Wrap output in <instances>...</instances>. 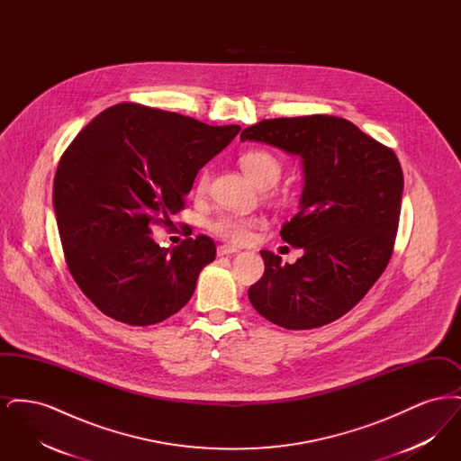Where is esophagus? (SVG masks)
<instances>
[{"mask_svg": "<svg viewBox=\"0 0 461 461\" xmlns=\"http://www.w3.org/2000/svg\"><path fill=\"white\" fill-rule=\"evenodd\" d=\"M239 249L233 247V245H220L218 247V256H231V254H237Z\"/></svg>", "mask_w": 461, "mask_h": 461, "instance_id": "34e87169", "label": "esophagus"}]
</instances>
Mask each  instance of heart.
Segmentation results:
<instances>
[{"label":"heart","instance_id":"heart-1","mask_svg":"<svg viewBox=\"0 0 461 461\" xmlns=\"http://www.w3.org/2000/svg\"><path fill=\"white\" fill-rule=\"evenodd\" d=\"M241 169L245 175L252 179V183L259 188H271L280 181L284 175V162L278 155L269 150H249L240 157ZM211 185V173L209 169H203L197 181L198 194H203L209 190ZM273 200L285 202L288 195L282 190H269L267 194ZM263 224V218L259 216H243L235 212H218L211 220L207 221V228L222 240L233 241V243H243L249 240L252 235V230L259 228Z\"/></svg>","mask_w":461,"mask_h":461}]
</instances>
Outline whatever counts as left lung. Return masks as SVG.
Instances as JSON below:
<instances>
[{
  "instance_id": "left-lung-1",
  "label": "left lung",
  "mask_w": 461,
  "mask_h": 461,
  "mask_svg": "<svg viewBox=\"0 0 461 461\" xmlns=\"http://www.w3.org/2000/svg\"><path fill=\"white\" fill-rule=\"evenodd\" d=\"M303 157L301 211L280 235L304 254L294 264L261 250L264 275L249 288L254 309L288 330L318 329L349 312L394 252L402 169L393 149L342 117L264 119L240 134Z\"/></svg>"
}]
</instances>
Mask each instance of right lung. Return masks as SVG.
<instances>
[{
    "label": "right lung",
    "mask_w": 461,
    "mask_h": 461,
    "mask_svg": "<svg viewBox=\"0 0 461 461\" xmlns=\"http://www.w3.org/2000/svg\"><path fill=\"white\" fill-rule=\"evenodd\" d=\"M176 112L119 104L98 113L60 157L53 207L67 267L110 318L155 325L195 292L216 243L197 235L162 249L152 224L171 226L195 176L239 134Z\"/></svg>",
    "instance_id": "add662e5"
}]
</instances>
